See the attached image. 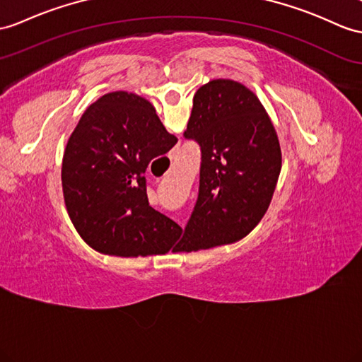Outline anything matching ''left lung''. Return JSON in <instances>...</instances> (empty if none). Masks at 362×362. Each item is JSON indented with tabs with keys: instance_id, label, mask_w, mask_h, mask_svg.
Masks as SVG:
<instances>
[{
	"instance_id": "obj_1",
	"label": "left lung",
	"mask_w": 362,
	"mask_h": 362,
	"mask_svg": "<svg viewBox=\"0 0 362 362\" xmlns=\"http://www.w3.org/2000/svg\"><path fill=\"white\" fill-rule=\"evenodd\" d=\"M184 136L201 147L199 193L175 252L243 240L266 215L283 164L266 109L241 83L211 79L193 96Z\"/></svg>"
}]
</instances>
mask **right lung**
I'll use <instances>...</instances> for the list:
<instances>
[{"label":"right lung","instance_id":"obj_1","mask_svg":"<svg viewBox=\"0 0 362 362\" xmlns=\"http://www.w3.org/2000/svg\"><path fill=\"white\" fill-rule=\"evenodd\" d=\"M176 141L139 95L110 92L86 109L67 141L61 181L67 214L93 250L136 258L172 249L181 228L148 206L144 173Z\"/></svg>","mask_w":362,"mask_h":362}]
</instances>
